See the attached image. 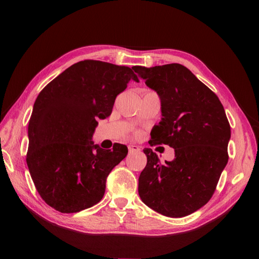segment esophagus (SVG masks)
<instances>
[{
	"mask_svg": "<svg viewBox=\"0 0 259 259\" xmlns=\"http://www.w3.org/2000/svg\"><path fill=\"white\" fill-rule=\"evenodd\" d=\"M128 150H129V153H134V152L140 151V148L138 146H136V145H129Z\"/></svg>",
	"mask_w": 259,
	"mask_h": 259,
	"instance_id": "esophagus-1",
	"label": "esophagus"
}]
</instances>
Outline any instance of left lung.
Instances as JSON below:
<instances>
[{"mask_svg":"<svg viewBox=\"0 0 259 259\" xmlns=\"http://www.w3.org/2000/svg\"><path fill=\"white\" fill-rule=\"evenodd\" d=\"M135 71L161 101L162 118L151 131L150 146L175 149L174 160L164 163L150 148L144 150L147 164L139 177V196L163 216H188L210 200L228 162L226 113L218 97L184 65Z\"/></svg>","mask_w":259,"mask_h":259,"instance_id":"1","label":"left lung"}]
</instances>
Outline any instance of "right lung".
Instances as JSON below:
<instances>
[{"instance_id":"add662e5","label":"right lung","mask_w":259,"mask_h":259,"mask_svg":"<svg viewBox=\"0 0 259 259\" xmlns=\"http://www.w3.org/2000/svg\"><path fill=\"white\" fill-rule=\"evenodd\" d=\"M135 67L84 60L45 87L29 121L26 163L41 198L60 212H78L102 199L111 170L128 148L106 150L91 141L98 119L112 112Z\"/></svg>"}]
</instances>
